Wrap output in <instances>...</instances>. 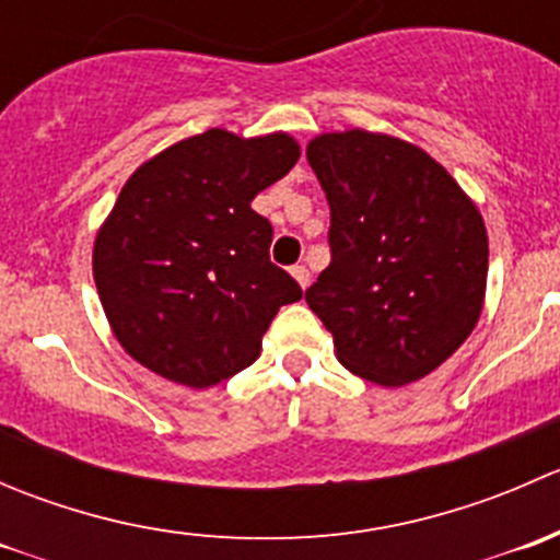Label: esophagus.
<instances>
[{
  "instance_id": "34e87169",
  "label": "esophagus",
  "mask_w": 560,
  "mask_h": 560,
  "mask_svg": "<svg viewBox=\"0 0 560 560\" xmlns=\"http://www.w3.org/2000/svg\"><path fill=\"white\" fill-rule=\"evenodd\" d=\"M292 276H295V279H298V284H301L303 290H306V287H308V281H312V273H308V268H306V265H295V268H292Z\"/></svg>"
}]
</instances>
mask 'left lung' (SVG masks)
Returning a JSON list of instances; mask_svg holds the SVG:
<instances>
[{
    "mask_svg": "<svg viewBox=\"0 0 560 560\" xmlns=\"http://www.w3.org/2000/svg\"><path fill=\"white\" fill-rule=\"evenodd\" d=\"M330 206V265L306 290L343 369L385 387L422 380L482 312L488 233L425 151L363 129L306 151Z\"/></svg>",
    "mask_w": 560,
    "mask_h": 560,
    "instance_id": "8db88e82",
    "label": "left lung"
}]
</instances>
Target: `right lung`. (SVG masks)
<instances>
[{
  "instance_id": "add662e5",
  "label": "right lung",
  "mask_w": 560,
  "mask_h": 560,
  "mask_svg": "<svg viewBox=\"0 0 560 560\" xmlns=\"http://www.w3.org/2000/svg\"><path fill=\"white\" fill-rule=\"evenodd\" d=\"M290 135L208 129L124 184L94 244V281L121 347L186 387H211L257 360L262 332L303 290L270 262L273 228L252 200L292 171Z\"/></svg>"
}]
</instances>
